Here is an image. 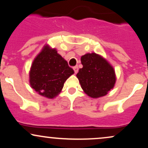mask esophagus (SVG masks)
I'll return each mask as SVG.
<instances>
[{"label":"esophagus","mask_w":148,"mask_h":148,"mask_svg":"<svg viewBox=\"0 0 148 148\" xmlns=\"http://www.w3.org/2000/svg\"><path fill=\"white\" fill-rule=\"evenodd\" d=\"M73 69H74V72H75V74H76V73L78 72V71H79V68H78L77 66H75V67H73Z\"/></svg>","instance_id":"34e87169"}]
</instances>
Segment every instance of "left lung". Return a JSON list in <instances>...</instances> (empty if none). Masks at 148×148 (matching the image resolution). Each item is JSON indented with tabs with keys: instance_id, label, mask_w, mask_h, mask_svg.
I'll return each instance as SVG.
<instances>
[{
	"instance_id": "left-lung-1",
	"label": "left lung",
	"mask_w": 148,
	"mask_h": 148,
	"mask_svg": "<svg viewBox=\"0 0 148 148\" xmlns=\"http://www.w3.org/2000/svg\"><path fill=\"white\" fill-rule=\"evenodd\" d=\"M82 68L76 77L83 90L92 98L105 96L114 87L116 76L111 64L95 53H86L81 58Z\"/></svg>"
}]
</instances>
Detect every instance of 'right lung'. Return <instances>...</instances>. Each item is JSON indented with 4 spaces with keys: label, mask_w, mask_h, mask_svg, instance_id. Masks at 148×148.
<instances>
[{
    "label": "right lung",
    "mask_w": 148,
    "mask_h": 148,
    "mask_svg": "<svg viewBox=\"0 0 148 148\" xmlns=\"http://www.w3.org/2000/svg\"><path fill=\"white\" fill-rule=\"evenodd\" d=\"M74 73L56 49L47 45L32 63L29 72L30 85L40 95L53 99L60 94L64 83Z\"/></svg>",
    "instance_id": "add662e5"
}]
</instances>
